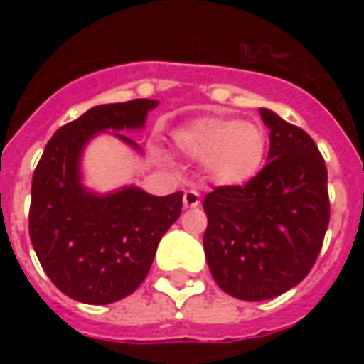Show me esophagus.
<instances>
[{
  "mask_svg": "<svg viewBox=\"0 0 364 364\" xmlns=\"http://www.w3.org/2000/svg\"><path fill=\"white\" fill-rule=\"evenodd\" d=\"M183 205H185V208H195V206L200 205V195L193 189L187 191L185 197H183Z\"/></svg>",
  "mask_w": 364,
  "mask_h": 364,
  "instance_id": "obj_1",
  "label": "esophagus"
}]
</instances>
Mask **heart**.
<instances>
[{"label": "heart", "mask_w": 364, "mask_h": 364, "mask_svg": "<svg viewBox=\"0 0 364 364\" xmlns=\"http://www.w3.org/2000/svg\"><path fill=\"white\" fill-rule=\"evenodd\" d=\"M175 146L195 161H203L208 179L222 187H242L263 169L269 138L259 122L205 117L181 127Z\"/></svg>", "instance_id": "1"}]
</instances>
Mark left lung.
Here are the masks:
<instances>
[{
    "instance_id": "8db88e82",
    "label": "left lung",
    "mask_w": 364,
    "mask_h": 364,
    "mask_svg": "<svg viewBox=\"0 0 364 364\" xmlns=\"http://www.w3.org/2000/svg\"><path fill=\"white\" fill-rule=\"evenodd\" d=\"M269 128L267 166L242 187H216L203 200L205 255L226 294L259 302L310 273L329 224L328 169L302 128L259 109Z\"/></svg>"
}]
</instances>
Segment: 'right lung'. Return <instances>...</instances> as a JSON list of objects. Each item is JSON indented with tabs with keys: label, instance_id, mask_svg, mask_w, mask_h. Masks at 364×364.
Here are the masks:
<instances>
[{
	"label": "right lung",
	"instance_id": "1",
	"mask_svg": "<svg viewBox=\"0 0 364 364\" xmlns=\"http://www.w3.org/2000/svg\"><path fill=\"white\" fill-rule=\"evenodd\" d=\"M154 99L93 107L58 128L33 175L28 234L36 257L66 296L111 304L132 294L150 271L161 236L183 206V193L156 197L127 185L99 195L82 181V154L93 136L112 132L140 151L124 130H140Z\"/></svg>",
	"mask_w": 364,
	"mask_h": 364
}]
</instances>
